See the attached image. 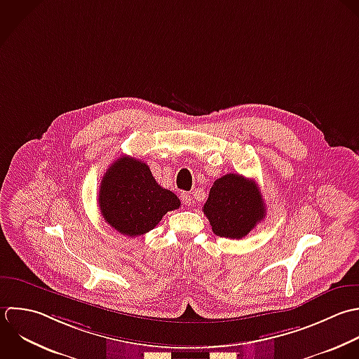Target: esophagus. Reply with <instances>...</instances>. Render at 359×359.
Returning <instances> with one entry per match:
<instances>
[{"instance_id": "esophagus-1", "label": "esophagus", "mask_w": 359, "mask_h": 359, "mask_svg": "<svg viewBox=\"0 0 359 359\" xmlns=\"http://www.w3.org/2000/svg\"><path fill=\"white\" fill-rule=\"evenodd\" d=\"M191 196L189 193H182V201L184 205H190L191 204Z\"/></svg>"}]
</instances>
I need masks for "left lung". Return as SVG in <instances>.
Instances as JSON below:
<instances>
[{
    "instance_id": "1",
    "label": "left lung",
    "mask_w": 359,
    "mask_h": 359,
    "mask_svg": "<svg viewBox=\"0 0 359 359\" xmlns=\"http://www.w3.org/2000/svg\"><path fill=\"white\" fill-rule=\"evenodd\" d=\"M203 211L217 236L242 239L264 219L266 204L253 180L228 173L214 182Z\"/></svg>"
}]
</instances>
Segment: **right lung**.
Here are the masks:
<instances>
[{
	"label": "right lung",
	"mask_w": 359,
	"mask_h": 359,
	"mask_svg": "<svg viewBox=\"0 0 359 359\" xmlns=\"http://www.w3.org/2000/svg\"><path fill=\"white\" fill-rule=\"evenodd\" d=\"M97 200L104 221L131 238L152 231L168 211L180 207L177 196L156 183L147 163L126 155L103 175Z\"/></svg>",
	"instance_id": "1"
}]
</instances>
